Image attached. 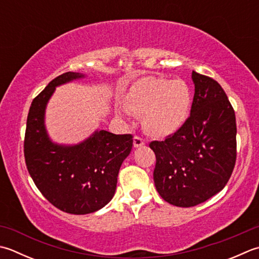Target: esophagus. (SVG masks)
Listing matches in <instances>:
<instances>
[{
	"mask_svg": "<svg viewBox=\"0 0 259 259\" xmlns=\"http://www.w3.org/2000/svg\"><path fill=\"white\" fill-rule=\"evenodd\" d=\"M144 145H145V140L141 139L140 137L136 136L134 138V147H135V148H139V147L144 146Z\"/></svg>",
	"mask_w": 259,
	"mask_h": 259,
	"instance_id": "esophagus-1",
	"label": "esophagus"
}]
</instances>
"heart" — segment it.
Segmentation results:
<instances>
[{
    "label": "heart",
    "mask_w": 259,
    "mask_h": 259,
    "mask_svg": "<svg viewBox=\"0 0 259 259\" xmlns=\"http://www.w3.org/2000/svg\"><path fill=\"white\" fill-rule=\"evenodd\" d=\"M191 104V89L183 79L148 76L131 86L123 101L124 108L116 109V115L128 121L130 112L141 114L146 133L163 138L182 128L189 116Z\"/></svg>",
    "instance_id": "b5f03b06"
}]
</instances>
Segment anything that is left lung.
Returning <instances> with one entry per match:
<instances>
[{
    "instance_id": "left-lung-1",
    "label": "left lung",
    "mask_w": 259,
    "mask_h": 259,
    "mask_svg": "<svg viewBox=\"0 0 259 259\" xmlns=\"http://www.w3.org/2000/svg\"><path fill=\"white\" fill-rule=\"evenodd\" d=\"M190 118L180 130L149 147L156 155V190L169 204L203 203L224 189L236 163L235 111L220 84L193 70Z\"/></svg>"
}]
</instances>
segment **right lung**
Segmentation results:
<instances>
[{"mask_svg": "<svg viewBox=\"0 0 259 259\" xmlns=\"http://www.w3.org/2000/svg\"><path fill=\"white\" fill-rule=\"evenodd\" d=\"M68 72L53 79L30 106L24 137V158L35 186L50 203L72 214L102 209L115 193L118 174L133 148V136L96 129L78 144L52 140L46 128V109L56 88L83 79Z\"/></svg>", "mask_w": 259, "mask_h": 259, "instance_id": "right-lung-1", "label": "right lung"}]
</instances>
